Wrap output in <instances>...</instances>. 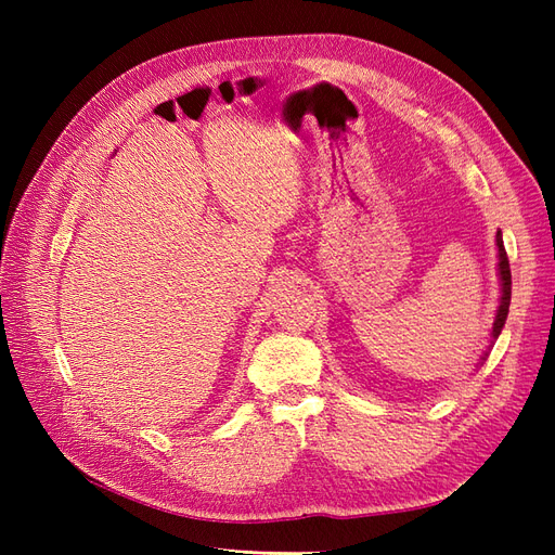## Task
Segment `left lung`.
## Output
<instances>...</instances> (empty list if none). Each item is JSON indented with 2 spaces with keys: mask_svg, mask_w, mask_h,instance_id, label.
Listing matches in <instances>:
<instances>
[{
  "mask_svg": "<svg viewBox=\"0 0 555 555\" xmlns=\"http://www.w3.org/2000/svg\"><path fill=\"white\" fill-rule=\"evenodd\" d=\"M498 243V257H500V282H502V298H500V308L495 314V322H493V338H498L502 326L507 322V312H509V300H512V271H509V259H507V249L505 243H502V233L498 231L495 236Z\"/></svg>",
  "mask_w": 555,
  "mask_h": 555,
  "instance_id": "1",
  "label": "left lung"
}]
</instances>
